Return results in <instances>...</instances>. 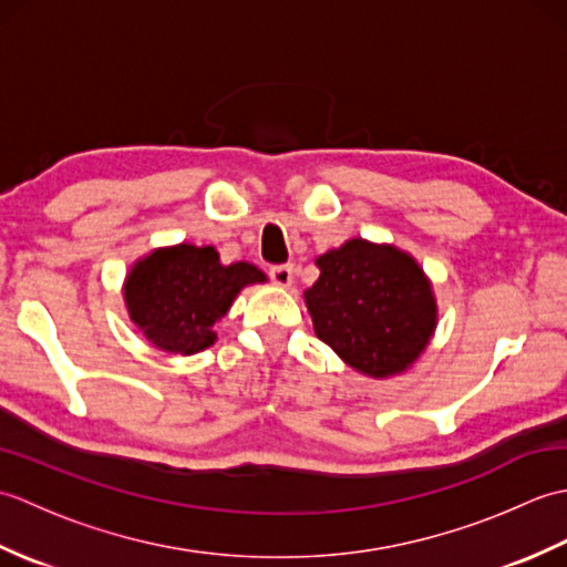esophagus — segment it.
Masks as SVG:
<instances>
[{"label": "esophagus", "instance_id": "1", "mask_svg": "<svg viewBox=\"0 0 567 567\" xmlns=\"http://www.w3.org/2000/svg\"><path fill=\"white\" fill-rule=\"evenodd\" d=\"M270 277H272V282L277 287H282V290H287V287H292V282H295L292 265H275V268H270Z\"/></svg>", "mask_w": 567, "mask_h": 567}]
</instances>
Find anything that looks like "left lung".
I'll use <instances>...</instances> for the list:
<instances>
[{"mask_svg": "<svg viewBox=\"0 0 567 567\" xmlns=\"http://www.w3.org/2000/svg\"><path fill=\"white\" fill-rule=\"evenodd\" d=\"M305 305L319 339L368 378L402 375L426 351L439 305L424 268L392 244L348 238L317 258Z\"/></svg>", "mask_w": 567, "mask_h": 567, "instance_id": "obj_1", "label": "left lung"}]
</instances>
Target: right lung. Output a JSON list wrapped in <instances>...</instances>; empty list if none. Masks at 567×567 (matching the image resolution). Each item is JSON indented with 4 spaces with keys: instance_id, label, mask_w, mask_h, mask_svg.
<instances>
[{
    "instance_id": "right-lung-1",
    "label": "right lung",
    "mask_w": 567,
    "mask_h": 567,
    "mask_svg": "<svg viewBox=\"0 0 567 567\" xmlns=\"http://www.w3.org/2000/svg\"><path fill=\"white\" fill-rule=\"evenodd\" d=\"M268 277L252 262L224 265L214 246L175 244L153 248L124 277L128 319L158 351L195 355L214 346V323L238 292Z\"/></svg>"
}]
</instances>
